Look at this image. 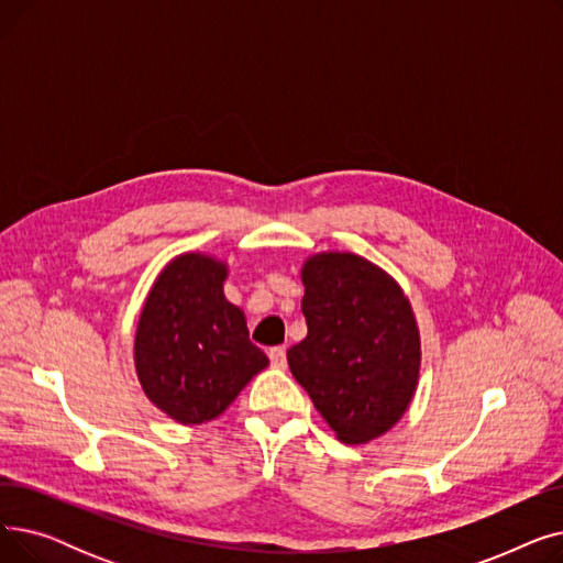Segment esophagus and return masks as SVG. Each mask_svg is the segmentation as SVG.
Wrapping results in <instances>:
<instances>
[{
	"mask_svg": "<svg viewBox=\"0 0 563 563\" xmlns=\"http://www.w3.org/2000/svg\"><path fill=\"white\" fill-rule=\"evenodd\" d=\"M269 361H272V367H276V369H285V367H287L285 346H272V349H269Z\"/></svg>",
	"mask_w": 563,
	"mask_h": 563,
	"instance_id": "34e87169",
	"label": "esophagus"
}]
</instances>
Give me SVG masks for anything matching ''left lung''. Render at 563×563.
Here are the masks:
<instances>
[{"mask_svg": "<svg viewBox=\"0 0 563 563\" xmlns=\"http://www.w3.org/2000/svg\"><path fill=\"white\" fill-rule=\"evenodd\" d=\"M308 335L287 349L289 369L349 445L399 422L418 388L420 331L393 276L353 253L303 264Z\"/></svg>", "mask_w": 563, "mask_h": 563, "instance_id": "8db88e82", "label": "left lung"}]
</instances>
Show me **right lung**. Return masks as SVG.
I'll use <instances>...</instances> for the list:
<instances>
[{
	"instance_id": "add662e5",
	"label": "right lung",
	"mask_w": 563,
	"mask_h": 563,
	"mask_svg": "<svg viewBox=\"0 0 563 563\" xmlns=\"http://www.w3.org/2000/svg\"><path fill=\"white\" fill-rule=\"evenodd\" d=\"M225 276V264L214 257H175L139 317L134 365L141 388L180 424L219 418L269 365L249 340L244 312L223 297Z\"/></svg>"
}]
</instances>
